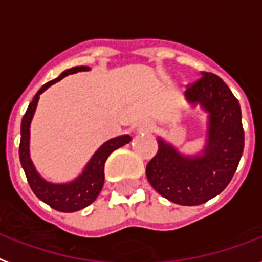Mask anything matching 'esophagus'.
Returning a JSON list of instances; mask_svg holds the SVG:
<instances>
[{
    "instance_id": "1",
    "label": "esophagus",
    "mask_w": 262,
    "mask_h": 262,
    "mask_svg": "<svg viewBox=\"0 0 262 262\" xmlns=\"http://www.w3.org/2000/svg\"><path fill=\"white\" fill-rule=\"evenodd\" d=\"M154 128H156V125L151 123V121H142L141 124H139V127H138V131L139 133H151V131H154Z\"/></svg>"
}]
</instances>
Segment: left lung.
Wrapping results in <instances>:
<instances>
[{
  "mask_svg": "<svg viewBox=\"0 0 262 262\" xmlns=\"http://www.w3.org/2000/svg\"><path fill=\"white\" fill-rule=\"evenodd\" d=\"M202 78L184 91V99L206 115L202 149L186 154L165 138L157 137L159 150L146 167V176L164 198L195 206L219 195L232 179L245 146L238 99L217 75Z\"/></svg>",
  "mask_w": 262,
  "mask_h": 262,
  "instance_id": "8db88e82",
  "label": "left lung"
}]
</instances>
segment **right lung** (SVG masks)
I'll return each instance as SVG.
<instances>
[{
  "label": "right lung",
  "instance_id": "right-lung-1",
  "mask_svg": "<svg viewBox=\"0 0 262 262\" xmlns=\"http://www.w3.org/2000/svg\"><path fill=\"white\" fill-rule=\"evenodd\" d=\"M90 70V67L86 66L74 67V68L66 70L64 72H61L58 78L50 80L40 87L35 97L32 98L31 103L28 105L27 112L21 120V128H20L21 139H20L19 157L21 167L26 172V176H27L30 187L34 191V194L40 201H43L45 204H48L49 206H52L58 212H66V213L78 212L80 209L86 208L94 202L95 198L98 196V194L102 190L103 182H105L103 167H105V161L109 157V154L112 153L113 150L129 143L133 139L129 135L125 134V135H120V137L112 138L109 141L103 142L102 145L95 150V153L91 156V159L87 161L82 172L70 182L54 183V182L45 179L43 176L36 171L35 165L31 160V154H30V127H31L32 117L35 115L40 94L45 90H48L52 84L60 82L62 78H66L68 75Z\"/></svg>",
  "mask_w": 262,
  "mask_h": 262
}]
</instances>
